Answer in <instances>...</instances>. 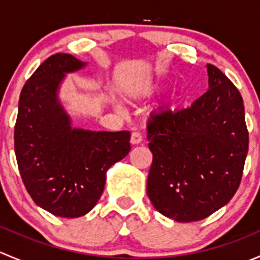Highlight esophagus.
I'll return each instance as SVG.
<instances>
[{"mask_svg":"<svg viewBox=\"0 0 260 260\" xmlns=\"http://www.w3.org/2000/svg\"><path fill=\"white\" fill-rule=\"evenodd\" d=\"M141 142H142V135L140 132H132V135H131V143L132 145H138Z\"/></svg>","mask_w":260,"mask_h":260,"instance_id":"obj_1","label":"esophagus"}]
</instances>
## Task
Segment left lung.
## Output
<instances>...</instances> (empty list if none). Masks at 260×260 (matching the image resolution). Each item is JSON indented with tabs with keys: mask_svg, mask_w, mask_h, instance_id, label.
I'll list each match as a JSON object with an SVG mask.
<instances>
[{
	"mask_svg": "<svg viewBox=\"0 0 260 260\" xmlns=\"http://www.w3.org/2000/svg\"><path fill=\"white\" fill-rule=\"evenodd\" d=\"M209 90L183 109H161L147 124L153 154L147 195L180 222L199 221L226 205L239 188L249 146L243 98L208 64Z\"/></svg>",
	"mask_w": 260,
	"mask_h": 260,
	"instance_id": "obj_1",
	"label": "left lung"
}]
</instances>
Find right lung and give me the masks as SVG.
I'll list each match as a JSON object with an SVG mask.
<instances>
[{
  "label": "right lung",
  "instance_id": "1",
  "mask_svg": "<svg viewBox=\"0 0 260 260\" xmlns=\"http://www.w3.org/2000/svg\"><path fill=\"white\" fill-rule=\"evenodd\" d=\"M84 65L70 54L48 57L21 90L15 124V153L28 195L61 217L90 211L103 193L108 169L131 151L128 131L72 128L57 89L67 73Z\"/></svg>",
  "mask_w": 260,
  "mask_h": 260
}]
</instances>
